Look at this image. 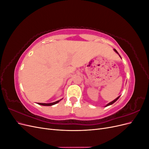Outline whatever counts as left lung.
<instances>
[{
  "instance_id": "1",
  "label": "left lung",
  "mask_w": 149,
  "mask_h": 149,
  "mask_svg": "<svg viewBox=\"0 0 149 149\" xmlns=\"http://www.w3.org/2000/svg\"><path fill=\"white\" fill-rule=\"evenodd\" d=\"M114 51H115V52H116V53H118V52H117V50H116V49H114ZM118 54H119V53H118ZM119 56H120V55H119ZM119 97H120V96L118 97H117L116 99H115V100H114V101H112V102H109V104H107V105L106 106H106H109V105H111V104H113V103H114V102H116V101L117 100H118V99L119 98Z\"/></svg>"
}]
</instances>
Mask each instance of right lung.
I'll return each mask as SVG.
<instances>
[{
    "instance_id": "obj_1",
    "label": "right lung",
    "mask_w": 149,
    "mask_h": 149,
    "mask_svg": "<svg viewBox=\"0 0 149 149\" xmlns=\"http://www.w3.org/2000/svg\"><path fill=\"white\" fill-rule=\"evenodd\" d=\"M61 100H59V101H57L56 102H52V103H38V104L40 105H42V106H52V105H54L55 104L59 102Z\"/></svg>"
}]
</instances>
